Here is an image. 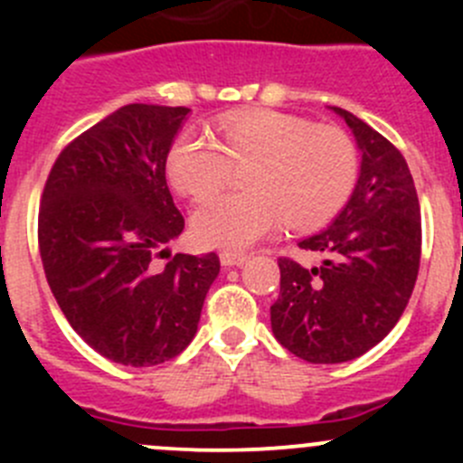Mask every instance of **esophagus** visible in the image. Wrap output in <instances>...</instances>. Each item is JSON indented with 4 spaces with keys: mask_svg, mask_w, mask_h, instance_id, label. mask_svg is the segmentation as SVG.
<instances>
[{
    "mask_svg": "<svg viewBox=\"0 0 463 463\" xmlns=\"http://www.w3.org/2000/svg\"><path fill=\"white\" fill-rule=\"evenodd\" d=\"M222 266H228V269H231V266H241L244 264L246 260V255H237V253H222Z\"/></svg>",
    "mask_w": 463,
    "mask_h": 463,
    "instance_id": "34e87169",
    "label": "esophagus"
}]
</instances>
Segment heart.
Listing matches in <instances>:
<instances>
[{"mask_svg": "<svg viewBox=\"0 0 463 463\" xmlns=\"http://www.w3.org/2000/svg\"><path fill=\"white\" fill-rule=\"evenodd\" d=\"M241 175V194L203 202L193 235L205 249L244 250L282 223L296 231L329 222L352 194L358 156L352 138L282 111H244L219 125V143L197 132L176 138L167 179L179 193L203 199Z\"/></svg>", "mask_w": 463, "mask_h": 463, "instance_id": "1", "label": "heart"}]
</instances>
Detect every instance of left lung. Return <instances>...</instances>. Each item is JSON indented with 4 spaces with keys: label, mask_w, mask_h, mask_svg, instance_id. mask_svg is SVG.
<instances>
[{
    "label": "left lung",
    "mask_w": 463,
    "mask_h": 463,
    "mask_svg": "<svg viewBox=\"0 0 463 463\" xmlns=\"http://www.w3.org/2000/svg\"><path fill=\"white\" fill-rule=\"evenodd\" d=\"M361 149V172L345 208L298 246L320 253L305 269L279 258L270 307L278 343L307 363H345L381 343L403 316L421 260V210L403 154L340 107Z\"/></svg>",
    "instance_id": "left-lung-1"
}]
</instances>
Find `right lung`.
<instances>
[{"label":"right lung","instance_id":"obj_1","mask_svg":"<svg viewBox=\"0 0 463 463\" xmlns=\"http://www.w3.org/2000/svg\"><path fill=\"white\" fill-rule=\"evenodd\" d=\"M188 107L125 105L60 152L37 217L46 282L78 335L100 356L152 367L197 334L214 253L170 255L184 232L165 161ZM168 255L158 269L153 260Z\"/></svg>","mask_w":463,"mask_h":463}]
</instances>
